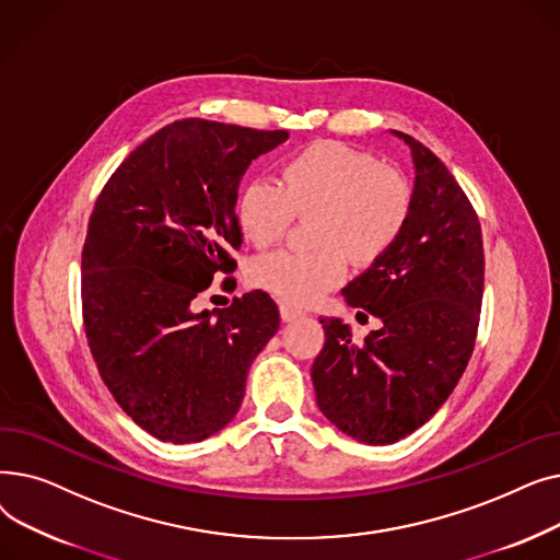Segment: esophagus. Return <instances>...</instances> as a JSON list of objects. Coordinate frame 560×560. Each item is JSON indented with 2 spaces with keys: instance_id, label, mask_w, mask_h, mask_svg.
Wrapping results in <instances>:
<instances>
[{
  "instance_id": "obj_1",
  "label": "esophagus",
  "mask_w": 560,
  "mask_h": 560,
  "mask_svg": "<svg viewBox=\"0 0 560 560\" xmlns=\"http://www.w3.org/2000/svg\"><path fill=\"white\" fill-rule=\"evenodd\" d=\"M279 313H281V319H283V322H292V319H298V317L304 315L302 308L292 306V304H288V302H281V304H279Z\"/></svg>"
}]
</instances>
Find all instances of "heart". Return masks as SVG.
Segmentation results:
<instances>
[{"label": "heart", "mask_w": 560, "mask_h": 560, "mask_svg": "<svg viewBox=\"0 0 560 560\" xmlns=\"http://www.w3.org/2000/svg\"><path fill=\"white\" fill-rule=\"evenodd\" d=\"M413 186L370 152L317 140L281 165V188L254 179L235 199V220L254 247H272L295 222L313 218L315 252H277L252 262L249 281L275 298L306 306L342 283L347 258L368 268L404 233Z\"/></svg>", "instance_id": "b5f03b06"}]
</instances>
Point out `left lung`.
I'll list each match as a JSON object with an SVG mask.
<instances>
[{
  "mask_svg": "<svg viewBox=\"0 0 560 560\" xmlns=\"http://www.w3.org/2000/svg\"><path fill=\"white\" fill-rule=\"evenodd\" d=\"M393 133L416 163L413 211L390 252L342 290L384 327L357 345L342 319H319L325 347L311 368L322 413L365 445L397 443L447 401L472 357L483 300L477 211L429 147Z\"/></svg>",
  "mask_w": 560,
  "mask_h": 560,
  "instance_id": "1",
  "label": "left lung"
}]
</instances>
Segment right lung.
I'll return each mask as SVG.
<instances>
[{"label":"right lung","mask_w":560,"mask_h":560,"mask_svg":"<svg viewBox=\"0 0 560 560\" xmlns=\"http://www.w3.org/2000/svg\"><path fill=\"white\" fill-rule=\"evenodd\" d=\"M283 140V129L176 120L138 144L95 201L81 252L88 347L115 401L163 443L224 429L252 361L279 329L268 292L213 313H197L195 302L235 270L238 184Z\"/></svg>","instance_id":"obj_1"}]
</instances>
